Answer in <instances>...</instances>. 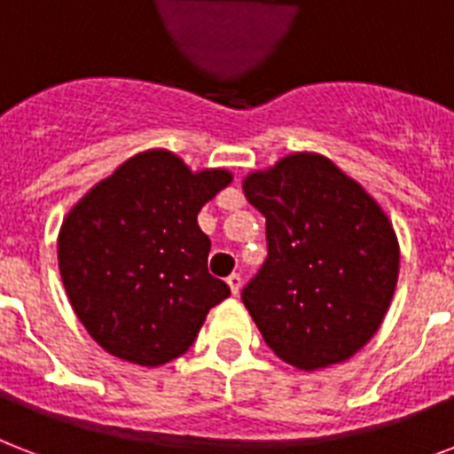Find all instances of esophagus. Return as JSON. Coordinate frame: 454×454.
<instances>
[{"mask_svg": "<svg viewBox=\"0 0 454 454\" xmlns=\"http://www.w3.org/2000/svg\"><path fill=\"white\" fill-rule=\"evenodd\" d=\"M226 283H228V288H231V293H233V295H238L242 288V276L240 273H231V276L226 278Z\"/></svg>", "mask_w": 454, "mask_h": 454, "instance_id": "esophagus-1", "label": "esophagus"}]
</instances>
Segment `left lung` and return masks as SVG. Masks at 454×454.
<instances>
[{"label":"left lung","mask_w":454,"mask_h":454,"mask_svg":"<svg viewBox=\"0 0 454 454\" xmlns=\"http://www.w3.org/2000/svg\"><path fill=\"white\" fill-rule=\"evenodd\" d=\"M266 262L242 302L283 362L314 372L364 348L390 307L400 245L380 204L331 159L295 152L242 181Z\"/></svg>","instance_id":"8db88e82"}]
</instances>
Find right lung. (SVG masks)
Masks as SVG:
<instances>
[{
	"mask_svg": "<svg viewBox=\"0 0 454 454\" xmlns=\"http://www.w3.org/2000/svg\"><path fill=\"white\" fill-rule=\"evenodd\" d=\"M233 181L192 173L168 150L135 154L85 192L59 231V271L78 319L99 348L161 366L195 342L212 307L231 295L207 269L212 242L197 214Z\"/></svg>",
	"mask_w": 454,
	"mask_h": 454,
	"instance_id": "1",
	"label": "right lung"
}]
</instances>
